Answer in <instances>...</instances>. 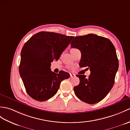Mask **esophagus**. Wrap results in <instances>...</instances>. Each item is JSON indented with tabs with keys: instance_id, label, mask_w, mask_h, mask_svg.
<instances>
[{
	"instance_id": "1",
	"label": "esophagus",
	"mask_w": 130,
	"mask_h": 130,
	"mask_svg": "<svg viewBox=\"0 0 130 130\" xmlns=\"http://www.w3.org/2000/svg\"><path fill=\"white\" fill-rule=\"evenodd\" d=\"M70 77H71V78L74 77L75 76V75H74V74H70Z\"/></svg>"
}]
</instances>
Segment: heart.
<instances>
[{
  "label": "heart",
  "mask_w": 130,
  "mask_h": 130,
  "mask_svg": "<svg viewBox=\"0 0 130 130\" xmlns=\"http://www.w3.org/2000/svg\"><path fill=\"white\" fill-rule=\"evenodd\" d=\"M74 49H71V50H74Z\"/></svg>",
  "instance_id": "1"
}]
</instances>
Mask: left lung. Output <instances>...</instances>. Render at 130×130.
Returning <instances> with one entry per match:
<instances>
[{
	"instance_id": "obj_1",
	"label": "left lung",
	"mask_w": 130,
	"mask_h": 130,
	"mask_svg": "<svg viewBox=\"0 0 130 130\" xmlns=\"http://www.w3.org/2000/svg\"><path fill=\"white\" fill-rule=\"evenodd\" d=\"M70 45L81 51L79 66L88 67L91 71L89 77L77 75L80 83L74 87L75 94L86 103H98L106 97L115 83L119 68L115 48L109 39L92 34L75 37Z\"/></svg>"
}]
</instances>
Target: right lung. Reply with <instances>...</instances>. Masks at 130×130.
Segmentation results:
<instances>
[{"label":"right lung","mask_w":130,"mask_h":130,"mask_svg":"<svg viewBox=\"0 0 130 130\" xmlns=\"http://www.w3.org/2000/svg\"><path fill=\"white\" fill-rule=\"evenodd\" d=\"M74 37L53 32L35 34L24 45L21 51L19 73L28 94L39 101L55 95L62 80L70 77L64 71H51V62L58 61Z\"/></svg>","instance_id":"1"}]
</instances>
